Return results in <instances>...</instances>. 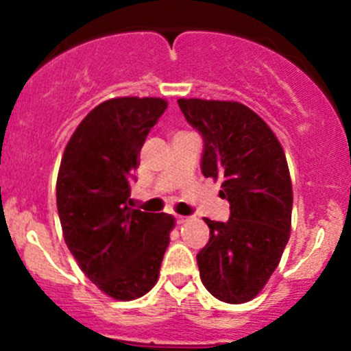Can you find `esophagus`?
Returning a JSON list of instances; mask_svg holds the SVG:
<instances>
[{
	"mask_svg": "<svg viewBox=\"0 0 351 351\" xmlns=\"http://www.w3.org/2000/svg\"><path fill=\"white\" fill-rule=\"evenodd\" d=\"M176 224H183L185 221H189V217L186 215H176Z\"/></svg>",
	"mask_w": 351,
	"mask_h": 351,
	"instance_id": "obj_1",
	"label": "esophagus"
}]
</instances>
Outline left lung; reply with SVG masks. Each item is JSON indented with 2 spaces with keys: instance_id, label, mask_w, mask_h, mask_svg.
Segmentation results:
<instances>
[{
  "instance_id": "8db88e82",
  "label": "left lung",
  "mask_w": 351,
  "mask_h": 351,
  "mask_svg": "<svg viewBox=\"0 0 351 351\" xmlns=\"http://www.w3.org/2000/svg\"><path fill=\"white\" fill-rule=\"evenodd\" d=\"M180 110L204 141L200 169L222 178L226 222L205 219L210 238L197 263L205 289L229 304L258 295L278 267L290 234L292 183L270 127L238 101L182 98Z\"/></svg>"
}]
</instances>
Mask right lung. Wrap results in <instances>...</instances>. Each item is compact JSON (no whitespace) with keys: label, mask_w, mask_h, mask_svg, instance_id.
Segmentation results:
<instances>
[{"label":"right lung","mask_w":351,"mask_h":351,"mask_svg":"<svg viewBox=\"0 0 351 351\" xmlns=\"http://www.w3.org/2000/svg\"><path fill=\"white\" fill-rule=\"evenodd\" d=\"M166 107L161 98L104 101L74 130L59 168L64 241L84 275L117 300L153 289L175 224L129 207L137 156Z\"/></svg>","instance_id":"add662e5"}]
</instances>
